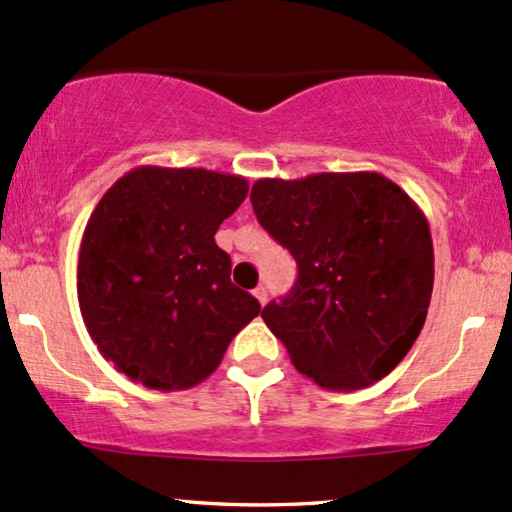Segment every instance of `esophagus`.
I'll use <instances>...</instances> for the list:
<instances>
[{"mask_svg": "<svg viewBox=\"0 0 512 512\" xmlns=\"http://www.w3.org/2000/svg\"><path fill=\"white\" fill-rule=\"evenodd\" d=\"M254 298L261 302V305H266L268 302V290H266V285H258V288L254 290Z\"/></svg>", "mask_w": 512, "mask_h": 512, "instance_id": "1", "label": "esophagus"}]
</instances>
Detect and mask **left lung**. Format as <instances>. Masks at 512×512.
<instances>
[{
  "mask_svg": "<svg viewBox=\"0 0 512 512\" xmlns=\"http://www.w3.org/2000/svg\"><path fill=\"white\" fill-rule=\"evenodd\" d=\"M251 205L298 261L290 295L261 317L302 376L359 390L388 376L415 344L434 283L425 212L373 170L261 178Z\"/></svg>",
  "mask_w": 512,
  "mask_h": 512,
  "instance_id": "left-lung-1",
  "label": "left lung"
}]
</instances>
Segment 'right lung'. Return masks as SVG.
Returning a JSON list of instances; mask_svg holds the SVG:
<instances>
[{"label": "right lung", "mask_w": 512, "mask_h": 512, "mask_svg": "<svg viewBox=\"0 0 512 512\" xmlns=\"http://www.w3.org/2000/svg\"><path fill=\"white\" fill-rule=\"evenodd\" d=\"M241 175L139 166L87 219L78 256L82 320L100 354L151 390H188L222 364L236 334L261 312L229 280L214 241L246 200Z\"/></svg>", "instance_id": "1"}]
</instances>
